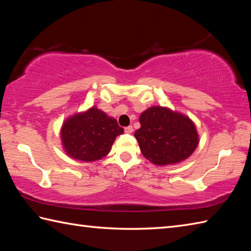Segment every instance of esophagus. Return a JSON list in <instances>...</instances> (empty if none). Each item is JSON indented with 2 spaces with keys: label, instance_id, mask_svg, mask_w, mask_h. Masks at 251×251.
<instances>
[{
  "label": "esophagus",
  "instance_id": "esophagus-1",
  "mask_svg": "<svg viewBox=\"0 0 251 251\" xmlns=\"http://www.w3.org/2000/svg\"><path fill=\"white\" fill-rule=\"evenodd\" d=\"M124 130L126 134H131V132L134 131V128H132V126H128V127H125Z\"/></svg>",
  "mask_w": 251,
  "mask_h": 251
}]
</instances>
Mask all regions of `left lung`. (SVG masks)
Listing matches in <instances>:
<instances>
[{"label": "left lung", "instance_id": "1", "mask_svg": "<svg viewBox=\"0 0 251 251\" xmlns=\"http://www.w3.org/2000/svg\"><path fill=\"white\" fill-rule=\"evenodd\" d=\"M139 122L134 136L143 156L156 166L185 161L200 143L194 122L167 106H150L140 114Z\"/></svg>", "mask_w": 251, "mask_h": 251}]
</instances>
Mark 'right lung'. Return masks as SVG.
I'll return each mask as SVG.
<instances>
[{
	"instance_id": "1",
	"label": "right lung",
	"mask_w": 251,
	"mask_h": 251,
	"mask_svg": "<svg viewBox=\"0 0 251 251\" xmlns=\"http://www.w3.org/2000/svg\"><path fill=\"white\" fill-rule=\"evenodd\" d=\"M123 132L114 117L93 105L63 121L60 140L68 156L92 163L108 155L116 137Z\"/></svg>"
}]
</instances>
